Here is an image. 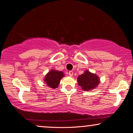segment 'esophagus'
Segmentation results:
<instances>
[{
  "label": "esophagus",
  "instance_id": "esophagus-1",
  "mask_svg": "<svg viewBox=\"0 0 133 133\" xmlns=\"http://www.w3.org/2000/svg\"><path fill=\"white\" fill-rule=\"evenodd\" d=\"M68 74H69V76L71 77V76H73V72H72V71H70L68 72Z\"/></svg>",
  "mask_w": 133,
  "mask_h": 133
}]
</instances>
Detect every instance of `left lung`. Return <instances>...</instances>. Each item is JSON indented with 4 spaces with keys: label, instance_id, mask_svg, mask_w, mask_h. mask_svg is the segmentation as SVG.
Wrapping results in <instances>:
<instances>
[{
    "label": "left lung",
    "instance_id": "obj_1",
    "mask_svg": "<svg viewBox=\"0 0 133 133\" xmlns=\"http://www.w3.org/2000/svg\"><path fill=\"white\" fill-rule=\"evenodd\" d=\"M77 82L83 90L88 91L97 87L100 83V79L95 74L87 70L84 73L78 76Z\"/></svg>",
    "mask_w": 133,
    "mask_h": 133
}]
</instances>
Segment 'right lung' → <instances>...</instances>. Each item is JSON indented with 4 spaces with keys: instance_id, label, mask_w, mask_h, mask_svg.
I'll use <instances>...</instances> for the list:
<instances>
[{
    "instance_id": "add662e5",
    "label": "right lung",
    "mask_w": 133,
    "mask_h": 133,
    "mask_svg": "<svg viewBox=\"0 0 133 133\" xmlns=\"http://www.w3.org/2000/svg\"><path fill=\"white\" fill-rule=\"evenodd\" d=\"M65 75L62 71L52 70L46 74L44 81L47 86L51 88H57L59 85L60 81Z\"/></svg>"
}]
</instances>
